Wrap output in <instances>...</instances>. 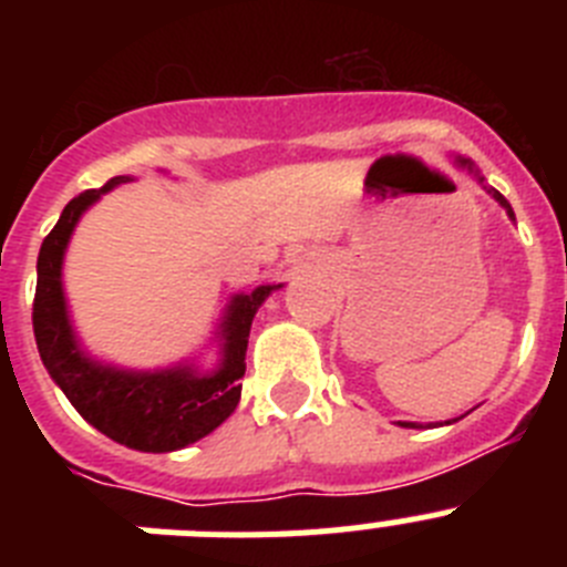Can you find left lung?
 Masks as SVG:
<instances>
[{"instance_id": "left-lung-1", "label": "left lung", "mask_w": 567, "mask_h": 567, "mask_svg": "<svg viewBox=\"0 0 567 567\" xmlns=\"http://www.w3.org/2000/svg\"><path fill=\"white\" fill-rule=\"evenodd\" d=\"M454 164H457V167H463V169H468V173L474 175V178H477L480 184H483V189H485V193H488L491 198H494V202H497L499 207H503L505 213H508V218H511V221H514V209H511V204L505 202V198H503V195L497 193V189H494V187H488V184H485V178H483V175H480V169L474 167V162H471V158H463V155H457V158H454ZM457 420H460V417H457ZM457 420H449V423H457ZM400 425H405V429H420L417 423H400ZM429 425H432V423H429Z\"/></svg>"}]
</instances>
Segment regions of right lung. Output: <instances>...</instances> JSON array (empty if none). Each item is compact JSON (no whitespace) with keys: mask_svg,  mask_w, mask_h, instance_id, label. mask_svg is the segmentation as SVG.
<instances>
[{"mask_svg":"<svg viewBox=\"0 0 567 567\" xmlns=\"http://www.w3.org/2000/svg\"><path fill=\"white\" fill-rule=\"evenodd\" d=\"M133 175H115L102 189L76 195L59 215L56 227L42 240L37 260L33 334L39 358L79 414L93 429L135 452H178L215 432L240 400V378L247 372V343L260 303L284 284H264L252 292L233 295L215 329L218 363L202 372L193 360L167 369H122L84 352L64 298L62 267L73 229L93 204Z\"/></svg>","mask_w":567,"mask_h":567,"instance_id":"add662e5","label":"right lung"}]
</instances>
